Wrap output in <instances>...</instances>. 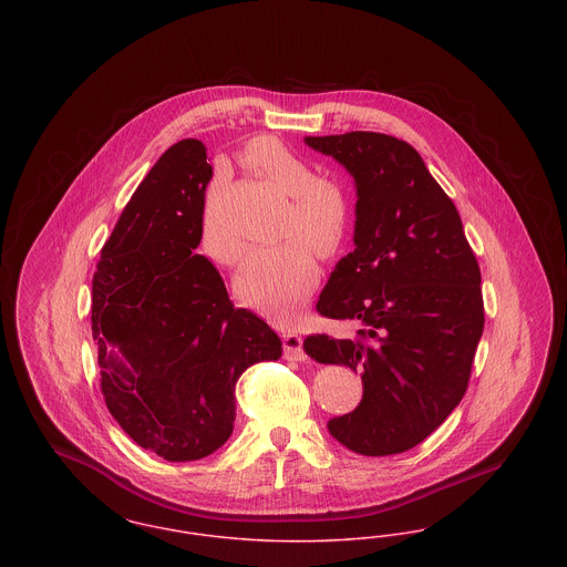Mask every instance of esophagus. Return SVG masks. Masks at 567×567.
I'll use <instances>...</instances> for the list:
<instances>
[{
	"label": "esophagus",
	"instance_id": "34e87169",
	"mask_svg": "<svg viewBox=\"0 0 567 567\" xmlns=\"http://www.w3.org/2000/svg\"><path fill=\"white\" fill-rule=\"evenodd\" d=\"M282 351L285 357L291 361H303L306 352H303V338L297 331H289L282 336Z\"/></svg>",
	"mask_w": 567,
	"mask_h": 567
}]
</instances>
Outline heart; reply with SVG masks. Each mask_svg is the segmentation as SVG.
Segmentation results:
<instances>
[{
	"mask_svg": "<svg viewBox=\"0 0 567 567\" xmlns=\"http://www.w3.org/2000/svg\"><path fill=\"white\" fill-rule=\"evenodd\" d=\"M243 162L264 176L287 197L280 234L296 236L280 244L252 250L236 276V293L246 306L271 319H291L319 282L321 257H331L347 238L351 208L344 189L329 178H315L310 163L274 137H255L244 148ZM220 190L218 183L208 189L202 220L204 250L216 264L234 266L243 257L240 240H227L216 229L213 206Z\"/></svg>",
	"mask_w": 567,
	"mask_h": 567,
	"instance_id": "obj_1",
	"label": "heart"
}]
</instances>
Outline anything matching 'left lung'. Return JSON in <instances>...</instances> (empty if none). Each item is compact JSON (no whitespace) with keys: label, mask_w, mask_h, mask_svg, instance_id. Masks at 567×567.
Masks as SVG:
<instances>
[{"label":"left lung","mask_w":567,"mask_h":567,"mask_svg":"<svg viewBox=\"0 0 567 567\" xmlns=\"http://www.w3.org/2000/svg\"><path fill=\"white\" fill-rule=\"evenodd\" d=\"M354 178V250L331 271L319 315L354 338L308 336L319 363L361 372L359 405L327 423L365 457L421 444L465 395L485 327L481 268L453 199L421 155L393 135H308Z\"/></svg>","instance_id":"left-lung-1"}]
</instances>
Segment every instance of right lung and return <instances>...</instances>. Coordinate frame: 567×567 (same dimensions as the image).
<instances>
[{
  "instance_id": "obj_1",
  "label": "right lung",
  "mask_w": 567,
  "mask_h": 567,
  "mask_svg": "<svg viewBox=\"0 0 567 567\" xmlns=\"http://www.w3.org/2000/svg\"><path fill=\"white\" fill-rule=\"evenodd\" d=\"M181 140L151 167L102 248L91 329L110 414L137 446L195 461L234 432L236 382L282 342L234 308L215 266L197 255L213 167Z\"/></svg>"
}]
</instances>
